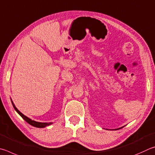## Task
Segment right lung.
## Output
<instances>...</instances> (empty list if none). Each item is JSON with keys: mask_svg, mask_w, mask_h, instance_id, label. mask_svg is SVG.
<instances>
[{"mask_svg": "<svg viewBox=\"0 0 155 155\" xmlns=\"http://www.w3.org/2000/svg\"><path fill=\"white\" fill-rule=\"evenodd\" d=\"M12 103L13 106V107H14V109L15 110L16 112H17L19 114H20L21 116V118H22L24 120L26 121L27 123L31 124V125L33 126V127H39V128H43V127H45L46 126H48V125H50V124H52L51 123H39V122H36V121L32 120L31 119H30L28 117H26V116H24L22 113H21L20 111H19L17 109V108L15 107V105L13 104V103L12 101Z\"/></svg>", "mask_w": 155, "mask_h": 155, "instance_id": "obj_1", "label": "right lung"}]
</instances>
